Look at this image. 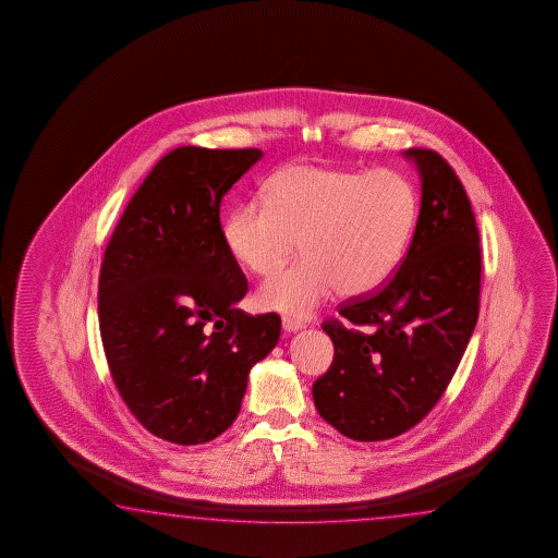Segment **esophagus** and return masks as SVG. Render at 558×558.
<instances>
[{
  "label": "esophagus",
  "mask_w": 558,
  "mask_h": 558,
  "mask_svg": "<svg viewBox=\"0 0 558 558\" xmlns=\"http://www.w3.org/2000/svg\"><path fill=\"white\" fill-rule=\"evenodd\" d=\"M304 324L303 322L294 320V318H289V316H284L283 318V330L289 331V333H294V331L303 330Z\"/></svg>",
  "instance_id": "obj_1"
}]
</instances>
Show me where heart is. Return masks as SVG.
Masks as SVG:
<instances>
[{"instance_id": "b5f03b06", "label": "heart", "mask_w": 558, "mask_h": 558, "mask_svg": "<svg viewBox=\"0 0 558 558\" xmlns=\"http://www.w3.org/2000/svg\"><path fill=\"white\" fill-rule=\"evenodd\" d=\"M416 191L400 173L296 163L274 173L264 201L232 208L222 225L228 254L255 275L277 271L257 293L267 311L308 316L336 289L357 299L397 274L416 227Z\"/></svg>"}]
</instances>
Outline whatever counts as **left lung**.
Masks as SVG:
<instances>
[{
  "label": "left lung",
  "instance_id": "8db88e82",
  "mask_svg": "<svg viewBox=\"0 0 558 558\" xmlns=\"http://www.w3.org/2000/svg\"><path fill=\"white\" fill-rule=\"evenodd\" d=\"M422 205L408 254L380 291L341 304L326 320L331 367L312 385L320 416L355 441L404 434L437 404L478 320L481 238L453 168L410 148Z\"/></svg>",
  "mask_w": 558,
  "mask_h": 558
}]
</instances>
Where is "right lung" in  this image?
Here are the masks:
<instances>
[{"label": "right lung", "mask_w": 558, "mask_h": 558, "mask_svg": "<svg viewBox=\"0 0 558 558\" xmlns=\"http://www.w3.org/2000/svg\"><path fill=\"white\" fill-rule=\"evenodd\" d=\"M264 151L181 146L142 181L105 250L99 330L124 404L170 444H207L236 420L247 375L281 318L252 316L220 203Z\"/></svg>", "instance_id": "obj_1"}]
</instances>
